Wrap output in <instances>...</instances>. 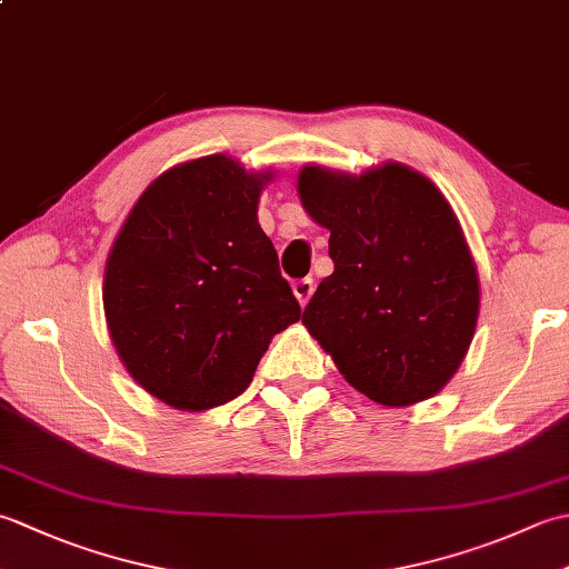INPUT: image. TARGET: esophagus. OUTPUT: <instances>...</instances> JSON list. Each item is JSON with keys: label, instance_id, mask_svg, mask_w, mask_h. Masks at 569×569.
<instances>
[{"label": "esophagus", "instance_id": "esophagus-1", "mask_svg": "<svg viewBox=\"0 0 569 569\" xmlns=\"http://www.w3.org/2000/svg\"><path fill=\"white\" fill-rule=\"evenodd\" d=\"M312 291H316V283H312V278H298V281L293 283V293H296L300 306H308Z\"/></svg>", "mask_w": 569, "mask_h": 569}]
</instances>
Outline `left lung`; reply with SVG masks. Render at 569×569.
I'll use <instances>...</instances> for the list:
<instances>
[{
  "mask_svg": "<svg viewBox=\"0 0 569 569\" xmlns=\"http://www.w3.org/2000/svg\"><path fill=\"white\" fill-rule=\"evenodd\" d=\"M306 212L330 229L335 271L303 325L342 377L381 406L438 393L462 365L479 318V276L435 183L403 163L361 176L306 166Z\"/></svg>",
  "mask_w": 569,
  "mask_h": 569,
  "instance_id": "left-lung-1",
  "label": "left lung"
}]
</instances>
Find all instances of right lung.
<instances>
[{"label": "right lung", "instance_id": "add662e5", "mask_svg": "<svg viewBox=\"0 0 569 569\" xmlns=\"http://www.w3.org/2000/svg\"><path fill=\"white\" fill-rule=\"evenodd\" d=\"M271 173L224 153L168 168L131 208L104 269V318L143 391L208 410L247 389L300 306L259 227Z\"/></svg>", "mask_w": 569, "mask_h": 569}]
</instances>
